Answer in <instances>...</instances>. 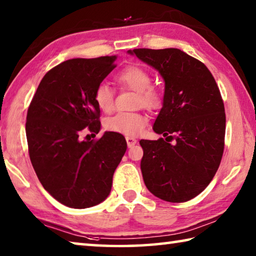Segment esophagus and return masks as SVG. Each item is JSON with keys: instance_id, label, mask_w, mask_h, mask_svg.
Wrapping results in <instances>:
<instances>
[{"instance_id": "obj_1", "label": "esophagus", "mask_w": 256, "mask_h": 256, "mask_svg": "<svg viewBox=\"0 0 256 256\" xmlns=\"http://www.w3.org/2000/svg\"><path fill=\"white\" fill-rule=\"evenodd\" d=\"M136 138H131V136H126V144H128V148H132L133 146L136 144Z\"/></svg>"}]
</instances>
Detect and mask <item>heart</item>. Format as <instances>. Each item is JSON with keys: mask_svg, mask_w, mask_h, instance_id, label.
Instances as JSON below:
<instances>
[{"mask_svg": "<svg viewBox=\"0 0 256 256\" xmlns=\"http://www.w3.org/2000/svg\"><path fill=\"white\" fill-rule=\"evenodd\" d=\"M118 84L136 92L138 102L148 108H157L162 105V96L159 89L150 86L151 76L146 68L138 66H128L115 76ZM96 105L105 112H110L114 108V92L105 84H99L94 94ZM148 123V118L142 112H118L108 118L105 126L112 132L138 136Z\"/></svg>", "mask_w": 256, "mask_h": 256, "instance_id": "b5f03b06", "label": "heart"}]
</instances>
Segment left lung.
Returning <instances> with one entry per match:
<instances>
[{
    "label": "left lung",
    "instance_id": "1",
    "mask_svg": "<svg viewBox=\"0 0 256 256\" xmlns=\"http://www.w3.org/2000/svg\"><path fill=\"white\" fill-rule=\"evenodd\" d=\"M164 81L156 141L141 140L144 184L164 201L186 202L214 178L222 162L226 114L218 86L200 60L177 48L128 50Z\"/></svg>",
    "mask_w": 256,
    "mask_h": 256
}]
</instances>
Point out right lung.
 Returning <instances> with one entry per match:
<instances>
[{
	"label": "right lung",
	"mask_w": 256,
	"mask_h": 256,
	"mask_svg": "<svg viewBox=\"0 0 256 256\" xmlns=\"http://www.w3.org/2000/svg\"><path fill=\"white\" fill-rule=\"evenodd\" d=\"M116 58L62 62L42 78L28 108L26 134L34 170L47 192L73 209L97 206L110 196L126 151L125 138L116 132L99 140L81 138L86 131H100L94 94L116 68Z\"/></svg>",
	"instance_id": "1"
}]
</instances>
